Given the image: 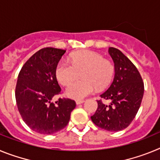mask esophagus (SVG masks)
<instances>
[{"label":"esophagus","mask_w":160,"mask_h":160,"mask_svg":"<svg viewBox=\"0 0 160 160\" xmlns=\"http://www.w3.org/2000/svg\"><path fill=\"white\" fill-rule=\"evenodd\" d=\"M84 100H76V104L79 105V104H82V103L84 102Z\"/></svg>","instance_id":"1"}]
</instances>
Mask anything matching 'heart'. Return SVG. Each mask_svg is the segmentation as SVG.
<instances>
[{
	"instance_id": "1",
	"label": "heart",
	"mask_w": 160,
	"mask_h": 160,
	"mask_svg": "<svg viewBox=\"0 0 160 160\" xmlns=\"http://www.w3.org/2000/svg\"><path fill=\"white\" fill-rule=\"evenodd\" d=\"M70 63L59 61L55 68V75L61 84L68 86L81 73L82 79L72 83L66 90V95L73 99H82L95 92L97 88H104L114 75L113 63L94 51L73 53L70 57Z\"/></svg>"
}]
</instances>
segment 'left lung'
I'll return each instance as SVG.
<instances>
[{"instance_id": "obj_1", "label": "left lung", "mask_w": 160, "mask_h": 160, "mask_svg": "<svg viewBox=\"0 0 160 160\" xmlns=\"http://www.w3.org/2000/svg\"><path fill=\"white\" fill-rule=\"evenodd\" d=\"M108 53L115 73L108 90L100 97L111 102L107 105L98 100L97 111L90 118L102 129L118 131L128 128L135 118L143 97L144 85L137 68L119 49L110 47Z\"/></svg>"}]
</instances>
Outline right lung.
I'll list each match as a JSON object with an SVG mask.
<instances>
[{"label": "right lung", "instance_id": "obj_1", "mask_svg": "<svg viewBox=\"0 0 160 160\" xmlns=\"http://www.w3.org/2000/svg\"><path fill=\"white\" fill-rule=\"evenodd\" d=\"M66 50L47 47L38 50L18 74L15 97L24 122L32 131L51 135L66 127L76 103L70 98L52 99L60 94L55 68Z\"/></svg>", "mask_w": 160, "mask_h": 160}]
</instances>
